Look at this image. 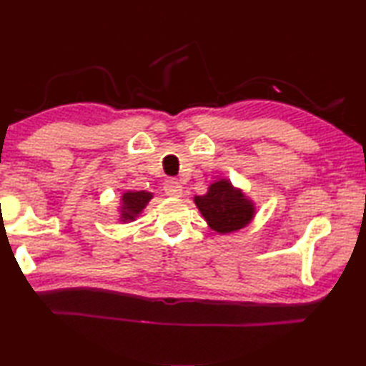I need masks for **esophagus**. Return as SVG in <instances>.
<instances>
[{
	"instance_id": "34e87169",
	"label": "esophagus",
	"mask_w": 366,
	"mask_h": 366,
	"mask_svg": "<svg viewBox=\"0 0 366 366\" xmlns=\"http://www.w3.org/2000/svg\"><path fill=\"white\" fill-rule=\"evenodd\" d=\"M163 190L168 197H181L182 195V185L179 184L176 179H167L165 185H163Z\"/></svg>"
}]
</instances>
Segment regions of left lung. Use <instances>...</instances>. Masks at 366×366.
I'll return each mask as SVG.
<instances>
[{
	"mask_svg": "<svg viewBox=\"0 0 366 366\" xmlns=\"http://www.w3.org/2000/svg\"><path fill=\"white\" fill-rule=\"evenodd\" d=\"M193 201L209 228L220 234L245 228L256 214L253 201L245 197L242 190L234 187L228 179L212 182L206 195L195 197Z\"/></svg>",
	"mask_w": 366,
	"mask_h": 366,
	"instance_id": "1",
	"label": "left lung"
}]
</instances>
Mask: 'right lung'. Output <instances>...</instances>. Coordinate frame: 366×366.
Returning <instances> with one entry per match:
<instances>
[{
	"label": "right lung",
	"mask_w": 366,
	"mask_h": 366,
	"mask_svg": "<svg viewBox=\"0 0 366 366\" xmlns=\"http://www.w3.org/2000/svg\"><path fill=\"white\" fill-rule=\"evenodd\" d=\"M152 193L146 190H127L121 195V203L118 206L119 209V222L129 223L134 222L137 217L143 212V209L147 206V203L152 199Z\"/></svg>",
	"instance_id": "right-lung-1"
}]
</instances>
